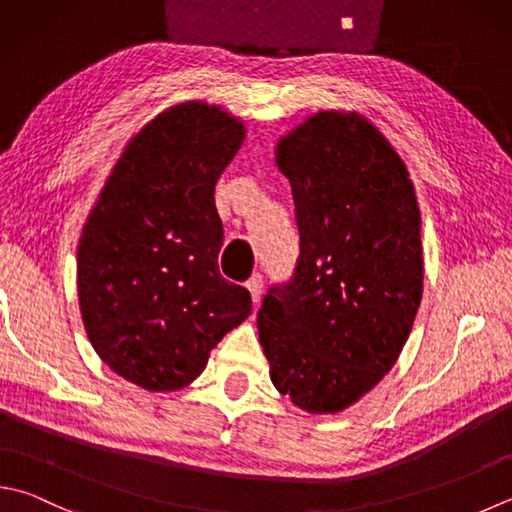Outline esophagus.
Instances as JSON below:
<instances>
[{
  "label": "esophagus",
  "mask_w": 512,
  "mask_h": 512,
  "mask_svg": "<svg viewBox=\"0 0 512 512\" xmlns=\"http://www.w3.org/2000/svg\"><path fill=\"white\" fill-rule=\"evenodd\" d=\"M247 289H249V294H252V303L258 305L260 294H263V276L254 274L252 278H249V281H247Z\"/></svg>",
  "instance_id": "1"
}]
</instances>
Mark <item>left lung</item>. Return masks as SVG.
Returning <instances> with one entry per match:
<instances>
[{
	"instance_id": "left-lung-1",
	"label": "left lung",
	"mask_w": 512,
	"mask_h": 512,
	"mask_svg": "<svg viewBox=\"0 0 512 512\" xmlns=\"http://www.w3.org/2000/svg\"><path fill=\"white\" fill-rule=\"evenodd\" d=\"M301 234L294 278L267 292L258 336L294 406L334 414L388 374L423 294L408 167L359 113L318 111L276 144Z\"/></svg>"
}]
</instances>
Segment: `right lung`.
Segmentation results:
<instances>
[{
    "label": "right lung",
    "mask_w": 512,
    "mask_h": 512,
    "mask_svg": "<svg viewBox=\"0 0 512 512\" xmlns=\"http://www.w3.org/2000/svg\"><path fill=\"white\" fill-rule=\"evenodd\" d=\"M245 140L243 120L182 102L129 140L77 245V294L93 350L149 392L180 390L252 312L218 274L214 189Z\"/></svg>",
    "instance_id": "add662e5"
}]
</instances>
